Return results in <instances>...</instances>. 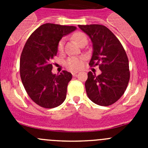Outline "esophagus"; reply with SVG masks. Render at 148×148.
<instances>
[{
	"mask_svg": "<svg viewBox=\"0 0 148 148\" xmlns=\"http://www.w3.org/2000/svg\"><path fill=\"white\" fill-rule=\"evenodd\" d=\"M77 73H78V72H73V73H72V75H73V76H76Z\"/></svg>",
	"mask_w": 148,
	"mask_h": 148,
	"instance_id": "esophagus-1",
	"label": "esophagus"
}]
</instances>
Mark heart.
Returning a JSON list of instances; mask_svg holds the SVG:
<instances>
[{
	"label": "heart",
	"mask_w": 148,
	"mask_h": 148,
	"mask_svg": "<svg viewBox=\"0 0 148 148\" xmlns=\"http://www.w3.org/2000/svg\"><path fill=\"white\" fill-rule=\"evenodd\" d=\"M73 39L77 42L78 45H81L82 43L87 42V36L82 32H75L73 35ZM58 51L59 53H62L64 50V39L60 40V41L58 44ZM84 64V58L83 57H76V56H72L66 59L65 62V65L66 67L70 70L75 71V70H79Z\"/></svg>",
	"instance_id": "obj_1"
}]
</instances>
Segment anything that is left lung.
I'll return each mask as SVG.
<instances>
[{"mask_svg": "<svg viewBox=\"0 0 148 148\" xmlns=\"http://www.w3.org/2000/svg\"><path fill=\"white\" fill-rule=\"evenodd\" d=\"M92 42L89 65L99 66L101 73L89 72L85 88L87 96L98 105L109 106L122 96L130 80L129 61L119 39L105 26L78 25Z\"/></svg>", "mask_w": 148, "mask_h": 148, "instance_id": "1", "label": "left lung"}]
</instances>
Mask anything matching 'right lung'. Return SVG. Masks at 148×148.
Segmentation results:
<instances>
[{"instance_id":"add662e5","label":"right lung","mask_w":148,"mask_h":148,"mask_svg":"<svg viewBox=\"0 0 148 148\" xmlns=\"http://www.w3.org/2000/svg\"><path fill=\"white\" fill-rule=\"evenodd\" d=\"M76 29L73 26L45 23L27 39L20 58L22 83L30 99L44 108L61 105L66 96L72 74L63 70L52 73V60L57 55L58 44L63 36Z\"/></svg>"}]
</instances>
